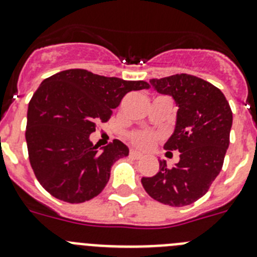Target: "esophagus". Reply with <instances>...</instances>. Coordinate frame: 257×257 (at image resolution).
<instances>
[{
	"label": "esophagus",
	"mask_w": 257,
	"mask_h": 257,
	"mask_svg": "<svg viewBox=\"0 0 257 257\" xmlns=\"http://www.w3.org/2000/svg\"><path fill=\"white\" fill-rule=\"evenodd\" d=\"M130 156L134 157V158H142L143 154L140 153L139 151H136V149H131V151H130Z\"/></svg>",
	"instance_id": "esophagus-1"
}]
</instances>
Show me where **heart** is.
I'll list each match as a JSON object with an SVG mask.
<instances>
[{
  "label": "heart",
  "mask_w": 257,
  "mask_h": 257,
  "mask_svg": "<svg viewBox=\"0 0 257 257\" xmlns=\"http://www.w3.org/2000/svg\"><path fill=\"white\" fill-rule=\"evenodd\" d=\"M131 142L134 143L135 145H138L139 148H149L152 144L154 143L156 140V135L149 131H144V130H140V131H135V133L131 134Z\"/></svg>",
  "instance_id": "b5f03b06"
}]
</instances>
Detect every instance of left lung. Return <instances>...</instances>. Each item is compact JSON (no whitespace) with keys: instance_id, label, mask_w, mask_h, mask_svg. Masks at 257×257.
I'll use <instances>...</instances> for the list:
<instances>
[{"instance_id":"left-lung-1","label":"left lung","mask_w":257,"mask_h":257,"mask_svg":"<svg viewBox=\"0 0 257 257\" xmlns=\"http://www.w3.org/2000/svg\"><path fill=\"white\" fill-rule=\"evenodd\" d=\"M156 91L170 95L179 106L176 124L165 149L180 152V161L143 178L145 192L172 207L188 206L203 197L220 174L229 147L233 113L219 88L190 74L151 79Z\"/></svg>"}]
</instances>
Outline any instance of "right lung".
Returning <instances> with one entry per match:
<instances>
[{
	"label": "right lung",
	"instance_id": "right-lung-1",
	"mask_svg": "<svg viewBox=\"0 0 257 257\" xmlns=\"http://www.w3.org/2000/svg\"><path fill=\"white\" fill-rule=\"evenodd\" d=\"M143 88L149 83L86 69L63 70L42 81L29 101L26 140L36 178L51 196L82 203L100 194L113 163L128 156V148L114 139L99 151L90 135L127 92Z\"/></svg>",
	"mask_w": 257,
	"mask_h": 257
}]
</instances>
